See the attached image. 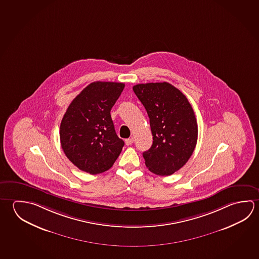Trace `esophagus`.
Returning <instances> with one entry per match:
<instances>
[{
	"instance_id": "34e87169",
	"label": "esophagus",
	"mask_w": 259,
	"mask_h": 259,
	"mask_svg": "<svg viewBox=\"0 0 259 259\" xmlns=\"http://www.w3.org/2000/svg\"><path fill=\"white\" fill-rule=\"evenodd\" d=\"M134 143V138L131 137V138H128V139H125V145H132Z\"/></svg>"
}]
</instances>
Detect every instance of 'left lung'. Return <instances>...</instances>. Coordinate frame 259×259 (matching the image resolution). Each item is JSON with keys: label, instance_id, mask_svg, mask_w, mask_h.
<instances>
[{"label": "left lung", "instance_id": "obj_1", "mask_svg": "<svg viewBox=\"0 0 259 259\" xmlns=\"http://www.w3.org/2000/svg\"><path fill=\"white\" fill-rule=\"evenodd\" d=\"M150 119L153 145L143 153L145 165L158 176H170L183 167L193 154L198 128L186 96L166 82L133 87Z\"/></svg>", "mask_w": 259, "mask_h": 259}]
</instances>
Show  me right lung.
<instances>
[{
  "label": "right lung",
  "mask_w": 259,
  "mask_h": 259,
  "mask_svg": "<svg viewBox=\"0 0 259 259\" xmlns=\"http://www.w3.org/2000/svg\"><path fill=\"white\" fill-rule=\"evenodd\" d=\"M123 88V82H92L72 101L62 119V148L83 172L107 171L123 149L124 142L115 133L110 112Z\"/></svg>",
  "instance_id": "obj_1"
}]
</instances>
